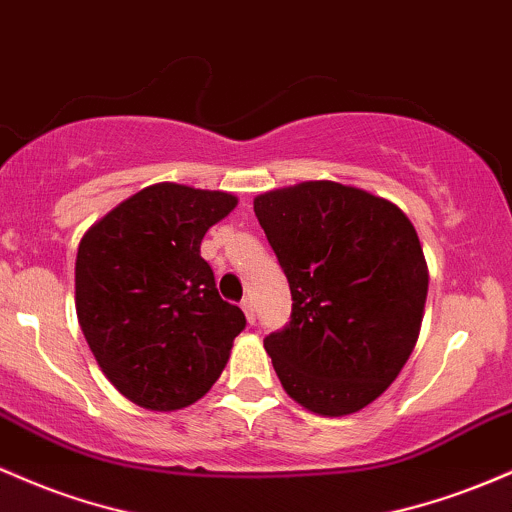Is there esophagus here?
Wrapping results in <instances>:
<instances>
[{"instance_id": "obj_1", "label": "esophagus", "mask_w": 512, "mask_h": 512, "mask_svg": "<svg viewBox=\"0 0 512 512\" xmlns=\"http://www.w3.org/2000/svg\"><path fill=\"white\" fill-rule=\"evenodd\" d=\"M240 306H243L247 323H255V303H252V299H243V303H240Z\"/></svg>"}]
</instances>
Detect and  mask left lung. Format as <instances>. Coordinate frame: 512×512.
I'll return each instance as SVG.
<instances>
[{
  "mask_svg": "<svg viewBox=\"0 0 512 512\" xmlns=\"http://www.w3.org/2000/svg\"><path fill=\"white\" fill-rule=\"evenodd\" d=\"M252 206L294 299L291 323L265 338L284 391L323 418L362 411L420 335L430 274L411 218L330 179L257 194Z\"/></svg>",
  "mask_w": 512,
  "mask_h": 512,
  "instance_id": "obj_1",
  "label": "left lung"
}]
</instances>
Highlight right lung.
<instances>
[{
    "label": "right lung",
    "mask_w": 512,
    "mask_h": 512,
    "mask_svg": "<svg viewBox=\"0 0 512 512\" xmlns=\"http://www.w3.org/2000/svg\"><path fill=\"white\" fill-rule=\"evenodd\" d=\"M238 206L221 189L160 182L99 218L77 247L75 308L106 379L145 411L206 396L245 328L218 296L201 240Z\"/></svg>",
    "instance_id": "right-lung-1"
}]
</instances>
